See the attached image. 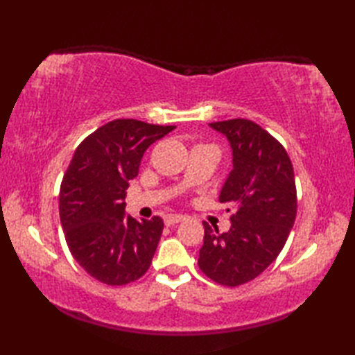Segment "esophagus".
<instances>
[{
    "label": "esophagus",
    "instance_id": "1",
    "mask_svg": "<svg viewBox=\"0 0 355 355\" xmlns=\"http://www.w3.org/2000/svg\"><path fill=\"white\" fill-rule=\"evenodd\" d=\"M186 220V216H183V215H166L164 216V224L166 225H173V224H178V223H182V221H184Z\"/></svg>",
    "mask_w": 355,
    "mask_h": 355
}]
</instances>
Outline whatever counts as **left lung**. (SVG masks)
<instances>
[{
    "label": "left lung",
    "mask_w": 355,
    "mask_h": 355,
    "mask_svg": "<svg viewBox=\"0 0 355 355\" xmlns=\"http://www.w3.org/2000/svg\"><path fill=\"white\" fill-rule=\"evenodd\" d=\"M209 126L230 143L233 169L220 202L235 212L225 233L202 223L198 267L218 284L238 286L259 276L286 243L297 210L294 171L281 143L252 120L232 119Z\"/></svg>",
    "instance_id": "8db88e82"
}]
</instances>
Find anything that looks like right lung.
<instances>
[{"label": "right lung", "mask_w": 355, "mask_h": 355, "mask_svg": "<svg viewBox=\"0 0 355 355\" xmlns=\"http://www.w3.org/2000/svg\"><path fill=\"white\" fill-rule=\"evenodd\" d=\"M173 128L117 119L74 150L59 191V218L73 258L97 281L134 282L153 262L163 220L135 221L125 214V197L145 150Z\"/></svg>", "instance_id": "add662e5"}]
</instances>
